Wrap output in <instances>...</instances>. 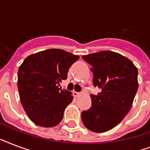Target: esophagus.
Returning <instances> with one entry per match:
<instances>
[{
    "instance_id": "obj_1",
    "label": "esophagus",
    "mask_w": 150,
    "mask_h": 150,
    "mask_svg": "<svg viewBox=\"0 0 150 150\" xmlns=\"http://www.w3.org/2000/svg\"><path fill=\"white\" fill-rule=\"evenodd\" d=\"M80 94H81V93L73 91V95H74V96H75V97H78V96H79Z\"/></svg>"
}]
</instances>
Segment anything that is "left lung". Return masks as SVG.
Wrapping results in <instances>:
<instances>
[{"label":"left lung","instance_id":"obj_1","mask_svg":"<svg viewBox=\"0 0 150 150\" xmlns=\"http://www.w3.org/2000/svg\"><path fill=\"white\" fill-rule=\"evenodd\" d=\"M92 66L93 85L101 89L91 94L92 106L82 112L86 128L104 132L117 126L130 110L137 92L138 69L126 57L103 50L82 56Z\"/></svg>","mask_w":150,"mask_h":150}]
</instances>
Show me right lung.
<instances>
[{
    "mask_svg": "<svg viewBox=\"0 0 150 150\" xmlns=\"http://www.w3.org/2000/svg\"><path fill=\"white\" fill-rule=\"evenodd\" d=\"M79 57L60 49L31 54L18 71V88L25 111L34 124L51 128L61 121L71 93L59 88L68 69Z\"/></svg>",
    "mask_w": 150,
    "mask_h": 150,
    "instance_id": "obj_1",
    "label": "right lung"
}]
</instances>
